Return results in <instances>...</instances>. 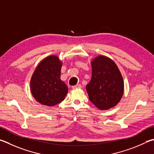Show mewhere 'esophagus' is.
<instances>
[{
  "mask_svg": "<svg viewBox=\"0 0 154 154\" xmlns=\"http://www.w3.org/2000/svg\"><path fill=\"white\" fill-rule=\"evenodd\" d=\"M82 88V85L81 84H77L72 87V89H77V88Z\"/></svg>",
  "mask_w": 154,
  "mask_h": 154,
  "instance_id": "34e87169",
  "label": "esophagus"
}]
</instances>
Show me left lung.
Segmentation results:
<instances>
[{
    "instance_id": "1",
    "label": "left lung",
    "mask_w": 154,
    "mask_h": 154,
    "mask_svg": "<svg viewBox=\"0 0 154 154\" xmlns=\"http://www.w3.org/2000/svg\"><path fill=\"white\" fill-rule=\"evenodd\" d=\"M91 79L86 85L89 99L100 110L115 106L124 93V82L118 66L110 58L98 56L91 61Z\"/></svg>"
}]
</instances>
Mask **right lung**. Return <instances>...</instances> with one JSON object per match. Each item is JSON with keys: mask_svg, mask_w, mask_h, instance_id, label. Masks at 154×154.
<instances>
[{"mask_svg": "<svg viewBox=\"0 0 154 154\" xmlns=\"http://www.w3.org/2000/svg\"><path fill=\"white\" fill-rule=\"evenodd\" d=\"M63 63L57 56L46 57L38 64L31 78L32 96L40 104L57 105L65 100L68 87L60 79Z\"/></svg>", "mask_w": 154, "mask_h": 154, "instance_id": "right-lung-1", "label": "right lung"}]
</instances>
